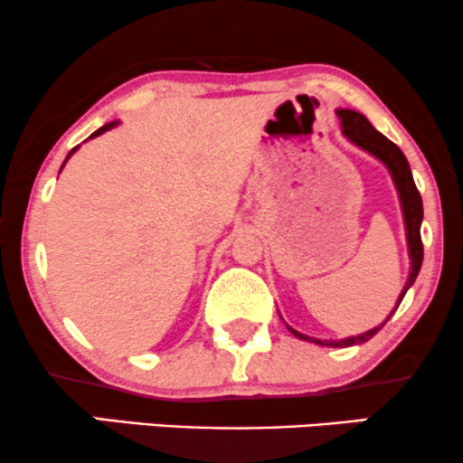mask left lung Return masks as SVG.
<instances>
[{
    "label": "left lung",
    "instance_id": "left-lung-1",
    "mask_svg": "<svg viewBox=\"0 0 463 463\" xmlns=\"http://www.w3.org/2000/svg\"><path fill=\"white\" fill-rule=\"evenodd\" d=\"M339 121H342V132L350 143H354L356 147H361L367 154H372L373 157H378L384 166L389 168L391 177H393V184L397 188V194H400V203H402V212H403V224H406V241H408V254H411V275H408V282L403 286L402 295L397 297V306L406 295V290L411 288L417 279V275L420 271V262H423V241H420V222H423V201H420V194L414 185L412 179V171L411 164H408L406 156L402 154V149L397 147L395 143L380 134L376 128H373L370 121H367L365 115L356 113V110H348V109H339L337 110ZM395 309L391 312V316L395 314ZM389 316V318H391ZM387 318V320H389ZM384 320V323H387ZM378 325L373 329L361 333V335H353L346 339H316L309 335H303V333L295 331L292 326H288L292 335H297L299 339H306V342H314L320 344V346H331V348H344V346H354V344H363L367 339H372L376 333L384 326Z\"/></svg>",
    "mask_w": 463,
    "mask_h": 463
}]
</instances>
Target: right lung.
I'll return each instance as SVG.
<instances>
[{"label": "right lung", "mask_w": 463, "mask_h": 463, "mask_svg": "<svg viewBox=\"0 0 463 463\" xmlns=\"http://www.w3.org/2000/svg\"><path fill=\"white\" fill-rule=\"evenodd\" d=\"M115 126H117V121H110V124H107V126H102V128H100V130H96V132H93V134H91V138H93V137H100V134H102V132H107V130H110V128H115ZM76 149H79V147H74L72 151H70V154H68V157H70V156H72ZM68 157H66V160H68ZM63 164H66V162H63ZM63 164H61V168H63Z\"/></svg>", "instance_id": "obj_1"}]
</instances>
